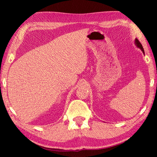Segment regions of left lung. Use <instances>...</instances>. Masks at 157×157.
<instances>
[{
  "label": "left lung",
  "instance_id": "1",
  "mask_svg": "<svg viewBox=\"0 0 157 157\" xmlns=\"http://www.w3.org/2000/svg\"><path fill=\"white\" fill-rule=\"evenodd\" d=\"M135 44L136 45V46H137L138 48H140V50H142V51H143V54L145 55V52H144V50H143V46H142V45H141V44L140 43L139 41L137 39H135Z\"/></svg>",
  "mask_w": 157,
  "mask_h": 157
}]
</instances>
